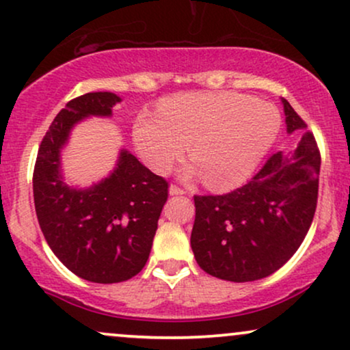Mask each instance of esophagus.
<instances>
[{
  "label": "esophagus",
  "mask_w": 350,
  "mask_h": 350,
  "mask_svg": "<svg viewBox=\"0 0 350 350\" xmlns=\"http://www.w3.org/2000/svg\"><path fill=\"white\" fill-rule=\"evenodd\" d=\"M185 191L182 187H178V185H170V195H185Z\"/></svg>",
  "instance_id": "esophagus-1"
}]
</instances>
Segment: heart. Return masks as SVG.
I'll use <instances>...</instances> for the list:
<instances>
[{"label":"heart","mask_w":350,"mask_h":350,"mask_svg":"<svg viewBox=\"0 0 350 350\" xmlns=\"http://www.w3.org/2000/svg\"><path fill=\"white\" fill-rule=\"evenodd\" d=\"M280 129L275 106L249 94L188 93L167 100L159 113L135 118L134 142L155 172H167L191 144V159L209 187L245 180Z\"/></svg>","instance_id":"b5f03b06"}]
</instances>
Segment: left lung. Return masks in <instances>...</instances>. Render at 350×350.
<instances>
[{"mask_svg": "<svg viewBox=\"0 0 350 350\" xmlns=\"http://www.w3.org/2000/svg\"><path fill=\"white\" fill-rule=\"evenodd\" d=\"M288 133L301 131L297 150L270 155L247 183L224 195H195L191 249L204 272L254 282L277 272L297 252L318 204L321 154L306 122L283 100Z\"/></svg>", "mask_w": 350, "mask_h": 350, "instance_id": "8db88e82", "label": "left lung"}]
</instances>
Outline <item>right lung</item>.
Here are the masks:
<instances>
[{
    "instance_id": "right-lung-1",
    "label": "right lung",
    "mask_w": 350,
    "mask_h": 350,
    "mask_svg": "<svg viewBox=\"0 0 350 350\" xmlns=\"http://www.w3.org/2000/svg\"><path fill=\"white\" fill-rule=\"evenodd\" d=\"M118 101L108 92L68 101L40 142L32 175L37 221L49 247L70 272L94 283L126 282L141 272L168 198L167 180L127 150L109 178L90 190L62 182L60 149L72 126L92 114L109 116Z\"/></svg>"
}]
</instances>
